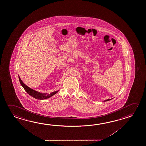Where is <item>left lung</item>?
I'll return each instance as SVG.
<instances>
[{
  "instance_id": "obj_1",
  "label": "left lung",
  "mask_w": 146,
  "mask_h": 146,
  "mask_svg": "<svg viewBox=\"0 0 146 146\" xmlns=\"http://www.w3.org/2000/svg\"><path fill=\"white\" fill-rule=\"evenodd\" d=\"M111 99H108V100H106L104 101H108L110 100Z\"/></svg>"
}]
</instances>
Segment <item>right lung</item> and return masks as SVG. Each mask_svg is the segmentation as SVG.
I'll use <instances>...</instances> for the list:
<instances>
[{"label": "right lung", "instance_id": "obj_1", "mask_svg": "<svg viewBox=\"0 0 146 146\" xmlns=\"http://www.w3.org/2000/svg\"><path fill=\"white\" fill-rule=\"evenodd\" d=\"M19 79L20 84H21L22 87L24 88L25 91H26L29 95H31L34 98H36V99L44 100V99L50 98V97L53 96L54 95H55V94L57 93L58 92V91H55L52 93H51L50 94H48L47 93H41L37 91H35L34 90L29 88V86H27V85H25L23 82V81H22L21 79H20L19 76Z\"/></svg>", "mask_w": 146, "mask_h": 146}]
</instances>
